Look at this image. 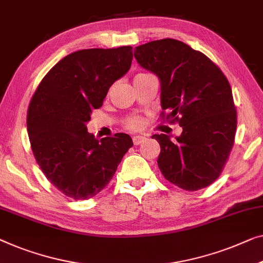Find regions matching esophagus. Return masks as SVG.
Returning a JSON list of instances; mask_svg holds the SVG:
<instances>
[{"mask_svg": "<svg viewBox=\"0 0 263 263\" xmlns=\"http://www.w3.org/2000/svg\"><path fill=\"white\" fill-rule=\"evenodd\" d=\"M144 136H141V135H138V136H134V138H133V143L135 144V146H139V144H141L144 141Z\"/></svg>", "mask_w": 263, "mask_h": 263, "instance_id": "esophagus-1", "label": "esophagus"}]
</instances>
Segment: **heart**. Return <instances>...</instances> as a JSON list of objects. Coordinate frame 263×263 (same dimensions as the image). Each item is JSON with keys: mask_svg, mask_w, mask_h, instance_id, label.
I'll return each mask as SVG.
<instances>
[{"mask_svg": "<svg viewBox=\"0 0 263 263\" xmlns=\"http://www.w3.org/2000/svg\"><path fill=\"white\" fill-rule=\"evenodd\" d=\"M143 124L142 117L140 116H130L128 117L127 120L124 121V125L127 129H130V130H138Z\"/></svg>", "mask_w": 263, "mask_h": 263, "instance_id": "heart-1", "label": "heart"}]
</instances>
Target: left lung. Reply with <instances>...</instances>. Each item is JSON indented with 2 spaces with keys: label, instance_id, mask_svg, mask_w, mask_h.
<instances>
[{
  "label": "left lung",
  "instance_id": "left-lung-1",
  "mask_svg": "<svg viewBox=\"0 0 263 263\" xmlns=\"http://www.w3.org/2000/svg\"><path fill=\"white\" fill-rule=\"evenodd\" d=\"M134 57L160 78L162 122L182 127L176 140L152 136L161 148L162 176L186 191L208 187L220 176L235 142L237 112L227 77L206 55L176 39L141 45Z\"/></svg>",
  "mask_w": 263,
  "mask_h": 263
}]
</instances>
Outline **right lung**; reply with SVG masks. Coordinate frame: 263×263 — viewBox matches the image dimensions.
Listing matches in <instances>:
<instances>
[{
    "label": "right lung",
    "instance_id": "1",
    "mask_svg": "<svg viewBox=\"0 0 263 263\" xmlns=\"http://www.w3.org/2000/svg\"><path fill=\"white\" fill-rule=\"evenodd\" d=\"M132 60V46L73 52L47 72L30 100L27 129L34 158L51 184L72 199L100 193L133 146L123 133L97 140L86 128Z\"/></svg>",
    "mask_w": 263,
    "mask_h": 263
}]
</instances>
